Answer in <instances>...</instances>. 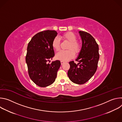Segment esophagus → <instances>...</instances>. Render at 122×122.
<instances>
[{
    "instance_id": "obj_1",
    "label": "esophagus",
    "mask_w": 122,
    "mask_h": 122,
    "mask_svg": "<svg viewBox=\"0 0 122 122\" xmlns=\"http://www.w3.org/2000/svg\"><path fill=\"white\" fill-rule=\"evenodd\" d=\"M64 62H64V61H61V65L63 64L64 63Z\"/></svg>"
}]
</instances>
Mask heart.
Instances as JSON below:
<instances>
[{
  "mask_svg": "<svg viewBox=\"0 0 122 122\" xmlns=\"http://www.w3.org/2000/svg\"><path fill=\"white\" fill-rule=\"evenodd\" d=\"M62 38L69 42L67 47L68 50L61 51L56 55V58L63 61H67L73 58L75 56V53L78 54L81 50L80 43L77 41V37L72 32H67L64 34ZM52 47L53 49L58 51L60 48V39L56 37L52 41ZM74 51L73 52V51Z\"/></svg>",
  "mask_w": 122,
  "mask_h": 122,
  "instance_id": "heart-1",
  "label": "heart"
}]
</instances>
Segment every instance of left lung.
I'll return each mask as SVG.
<instances>
[{
    "mask_svg": "<svg viewBox=\"0 0 122 122\" xmlns=\"http://www.w3.org/2000/svg\"><path fill=\"white\" fill-rule=\"evenodd\" d=\"M82 46L76 61L69 62L70 68L67 72L69 79L73 82L82 84L88 81L95 73L99 55L98 45L92 35L86 32L79 31Z\"/></svg>",
    "mask_w": 122,
    "mask_h": 122,
    "instance_id": "1",
    "label": "left lung"
}]
</instances>
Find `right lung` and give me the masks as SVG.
Masks as SVG:
<instances>
[{"label":"right lung","mask_w":122,"mask_h":122,"mask_svg":"<svg viewBox=\"0 0 122 122\" xmlns=\"http://www.w3.org/2000/svg\"><path fill=\"white\" fill-rule=\"evenodd\" d=\"M55 30H45L34 36L28 43L25 61L32 81L41 87L53 83L61 63L59 60L48 63L55 56L52 41L57 36Z\"/></svg>","instance_id":"right-lung-1"}]
</instances>
